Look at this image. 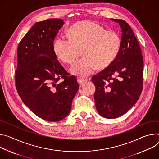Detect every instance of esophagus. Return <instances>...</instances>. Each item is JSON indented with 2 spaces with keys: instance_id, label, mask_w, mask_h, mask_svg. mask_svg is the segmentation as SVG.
<instances>
[{
  "instance_id": "esophagus-1",
  "label": "esophagus",
  "mask_w": 159,
  "mask_h": 159,
  "mask_svg": "<svg viewBox=\"0 0 159 159\" xmlns=\"http://www.w3.org/2000/svg\"><path fill=\"white\" fill-rule=\"evenodd\" d=\"M78 83L80 84V85H83L87 81H88V79H81V78H78L77 80Z\"/></svg>"
}]
</instances>
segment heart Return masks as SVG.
<instances>
[{
	"label": "heart",
	"mask_w": 159,
	"mask_h": 159,
	"mask_svg": "<svg viewBox=\"0 0 159 159\" xmlns=\"http://www.w3.org/2000/svg\"><path fill=\"white\" fill-rule=\"evenodd\" d=\"M69 36H59L53 50L59 59L69 64L80 56L81 50L84 57L70 69L72 74L80 77L92 74L98 67H108L119 52L121 40L119 35L94 21H82L75 24L69 29Z\"/></svg>",
	"instance_id": "obj_1"
}]
</instances>
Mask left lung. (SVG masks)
<instances>
[{
  "mask_svg": "<svg viewBox=\"0 0 159 159\" xmlns=\"http://www.w3.org/2000/svg\"><path fill=\"white\" fill-rule=\"evenodd\" d=\"M111 20L121 28L119 52L111 65L92 78L96 87L97 111L107 119L126 113L136 103L143 89V60L138 42L125 21Z\"/></svg>",
  "mask_w": 159,
  "mask_h": 159,
  "instance_id": "obj_1",
  "label": "left lung"
}]
</instances>
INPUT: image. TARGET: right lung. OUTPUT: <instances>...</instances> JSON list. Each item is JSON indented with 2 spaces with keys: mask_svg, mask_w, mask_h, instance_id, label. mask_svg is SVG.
Returning a JSON list of instances; mask_svg holds the SVG:
<instances>
[{
  "mask_svg": "<svg viewBox=\"0 0 159 159\" xmlns=\"http://www.w3.org/2000/svg\"><path fill=\"white\" fill-rule=\"evenodd\" d=\"M64 23L61 19L35 23L17 47V93L35 115L50 122L59 121L69 114L79 89L76 78L69 76L53 50Z\"/></svg>",
  "mask_w": 159,
  "mask_h": 159,
  "instance_id": "obj_1",
  "label": "right lung"
}]
</instances>
